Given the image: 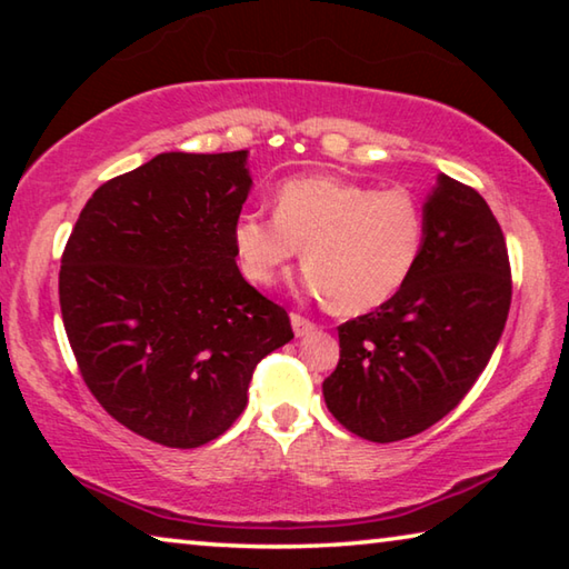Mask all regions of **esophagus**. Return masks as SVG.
I'll list each match as a JSON object with an SVG mask.
<instances>
[{"instance_id":"obj_1","label":"esophagus","mask_w":569,"mask_h":569,"mask_svg":"<svg viewBox=\"0 0 569 569\" xmlns=\"http://www.w3.org/2000/svg\"><path fill=\"white\" fill-rule=\"evenodd\" d=\"M291 326H293L296 336H306L316 329V323L311 319H306V316H301V313H291Z\"/></svg>"}]
</instances>
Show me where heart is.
Returning <instances> with one entry per match:
<instances>
[{
  "mask_svg": "<svg viewBox=\"0 0 569 569\" xmlns=\"http://www.w3.org/2000/svg\"><path fill=\"white\" fill-rule=\"evenodd\" d=\"M423 233V208L407 188L301 176L278 186L276 216H238L233 246L243 273L261 286L273 283L303 246L308 291L333 311L361 313L407 283Z\"/></svg>",
  "mask_w": 569,
  "mask_h": 569,
  "instance_id": "obj_1",
  "label": "heart"
}]
</instances>
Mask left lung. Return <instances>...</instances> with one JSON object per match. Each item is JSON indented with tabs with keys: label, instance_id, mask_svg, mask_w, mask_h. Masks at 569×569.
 Segmentation results:
<instances>
[{
	"label": "left lung",
	"instance_id": "1",
	"mask_svg": "<svg viewBox=\"0 0 569 569\" xmlns=\"http://www.w3.org/2000/svg\"><path fill=\"white\" fill-rule=\"evenodd\" d=\"M417 266L377 311L339 326L326 407L351 435L389 445L445 419L492 359L512 303L505 233L475 188L439 176Z\"/></svg>",
	"mask_w": 569,
	"mask_h": 569
}]
</instances>
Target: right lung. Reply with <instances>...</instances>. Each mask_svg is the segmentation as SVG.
I'll return each mask as SVG.
<instances>
[{"mask_svg": "<svg viewBox=\"0 0 569 569\" xmlns=\"http://www.w3.org/2000/svg\"><path fill=\"white\" fill-rule=\"evenodd\" d=\"M246 150L162 152L92 192L67 240L60 308L84 383L134 435L196 449L233 427L258 361L293 339L236 266Z\"/></svg>", "mask_w": 569, "mask_h": 569, "instance_id": "1", "label": "right lung"}]
</instances>
